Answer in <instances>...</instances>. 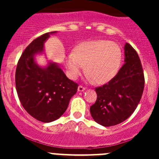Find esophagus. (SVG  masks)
<instances>
[{
    "mask_svg": "<svg viewBox=\"0 0 159 159\" xmlns=\"http://www.w3.org/2000/svg\"><path fill=\"white\" fill-rule=\"evenodd\" d=\"M85 89H86L85 87H84V86H82V85H79L78 86V91H84Z\"/></svg>",
    "mask_w": 159,
    "mask_h": 159,
    "instance_id": "34e87169",
    "label": "esophagus"
}]
</instances>
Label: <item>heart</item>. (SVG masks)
I'll return each mask as SVG.
<instances>
[{"label": "heart", "mask_w": 159, "mask_h": 159, "mask_svg": "<svg viewBox=\"0 0 159 159\" xmlns=\"http://www.w3.org/2000/svg\"><path fill=\"white\" fill-rule=\"evenodd\" d=\"M121 61V51L113 41L106 40L86 41L70 53L66 57V66L69 76L78 78L84 70L89 78L98 84L111 80L119 70Z\"/></svg>", "instance_id": "heart-1"}]
</instances>
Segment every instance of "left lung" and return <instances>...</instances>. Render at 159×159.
<instances>
[{
	"mask_svg": "<svg viewBox=\"0 0 159 159\" xmlns=\"http://www.w3.org/2000/svg\"><path fill=\"white\" fill-rule=\"evenodd\" d=\"M125 64L107 84L95 88L97 100L90 108L93 119L105 127L116 125L129 118L144 91L145 77L136 51L126 43Z\"/></svg>",
	"mask_w": 159,
	"mask_h": 159,
	"instance_id": "8db88e82",
	"label": "left lung"
}]
</instances>
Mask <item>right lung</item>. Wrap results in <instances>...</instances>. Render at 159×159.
Segmentation results:
<instances>
[{
    "mask_svg": "<svg viewBox=\"0 0 159 159\" xmlns=\"http://www.w3.org/2000/svg\"><path fill=\"white\" fill-rule=\"evenodd\" d=\"M54 33H45L34 40L22 53L15 72L16 90L22 106L42 122L60 118L78 87L56 64L43 68L35 63L34 56L44 51V41Z\"/></svg>",
    "mask_w": 159,
    "mask_h": 159,
    "instance_id": "1",
    "label": "right lung"
}]
</instances>
